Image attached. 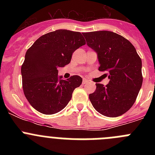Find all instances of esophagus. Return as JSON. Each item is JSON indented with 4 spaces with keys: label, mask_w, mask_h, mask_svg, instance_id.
Instances as JSON below:
<instances>
[{
    "label": "esophagus",
    "mask_w": 155,
    "mask_h": 155,
    "mask_svg": "<svg viewBox=\"0 0 155 155\" xmlns=\"http://www.w3.org/2000/svg\"><path fill=\"white\" fill-rule=\"evenodd\" d=\"M87 82H88V81H87L86 79H83V80H82V84H86L87 83Z\"/></svg>",
    "instance_id": "esophagus-1"
}]
</instances>
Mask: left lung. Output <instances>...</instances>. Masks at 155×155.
Listing matches in <instances>:
<instances>
[{
	"mask_svg": "<svg viewBox=\"0 0 155 155\" xmlns=\"http://www.w3.org/2000/svg\"><path fill=\"white\" fill-rule=\"evenodd\" d=\"M87 45L97 54L100 71H106L109 84L96 83L89 94L94 108L101 115L118 117L135 103L143 84L142 60L132 43L108 31L84 33Z\"/></svg>",
	"mask_w": 155,
	"mask_h": 155,
	"instance_id": "obj_1",
	"label": "left lung"
}]
</instances>
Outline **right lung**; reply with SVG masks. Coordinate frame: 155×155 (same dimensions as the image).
I'll return each mask as SVG.
<instances>
[{
  "label": "right lung",
  "mask_w": 155,
  "mask_h": 155,
  "mask_svg": "<svg viewBox=\"0 0 155 155\" xmlns=\"http://www.w3.org/2000/svg\"><path fill=\"white\" fill-rule=\"evenodd\" d=\"M85 44L80 32L61 29L41 36L28 49L21 68L22 87L36 110L52 115L68 105L82 79L75 75L64 80L58 69L68 64L73 53Z\"/></svg>",
  "instance_id": "1"
}]
</instances>
